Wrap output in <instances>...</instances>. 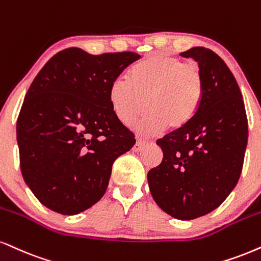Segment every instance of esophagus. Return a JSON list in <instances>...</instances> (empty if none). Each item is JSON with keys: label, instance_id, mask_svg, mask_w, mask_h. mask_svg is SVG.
I'll list each match as a JSON object with an SVG mask.
<instances>
[{"label": "esophagus", "instance_id": "obj_1", "mask_svg": "<svg viewBox=\"0 0 261 261\" xmlns=\"http://www.w3.org/2000/svg\"><path fill=\"white\" fill-rule=\"evenodd\" d=\"M146 144H147V142H144V141H142V140H139L136 143L134 144L133 150L134 152H140V150H142L144 147H146Z\"/></svg>", "mask_w": 261, "mask_h": 261}]
</instances>
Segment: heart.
<instances>
[{"instance_id": "1", "label": "heart", "mask_w": 261, "mask_h": 261, "mask_svg": "<svg viewBox=\"0 0 261 261\" xmlns=\"http://www.w3.org/2000/svg\"><path fill=\"white\" fill-rule=\"evenodd\" d=\"M205 85L202 71L180 59L154 55L130 70V79L118 76L109 86V102L117 118L130 125L148 114L137 130L143 135L180 130L194 118L203 102Z\"/></svg>"}]
</instances>
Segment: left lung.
I'll return each instance as SVG.
<instances>
[{
  "label": "left lung",
  "mask_w": 261,
  "mask_h": 261,
  "mask_svg": "<svg viewBox=\"0 0 261 261\" xmlns=\"http://www.w3.org/2000/svg\"><path fill=\"white\" fill-rule=\"evenodd\" d=\"M180 56L198 63L203 102L186 126L156 141L163 161L147 178L159 208L178 220H193L215 210L236 187L248 120L237 81L215 52L193 47Z\"/></svg>",
  "instance_id": "8db88e82"
}]
</instances>
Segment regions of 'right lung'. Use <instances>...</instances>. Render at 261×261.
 Listing matches in <instances>:
<instances>
[{
    "label": "right lung",
    "mask_w": 261,
    "mask_h": 261,
    "mask_svg": "<svg viewBox=\"0 0 261 261\" xmlns=\"http://www.w3.org/2000/svg\"><path fill=\"white\" fill-rule=\"evenodd\" d=\"M140 58L70 47L53 56L30 85L17 121L20 170L48 209L79 214L106 193L113 163L136 142L113 112L109 86Z\"/></svg>",
    "instance_id": "right-lung-1"
}]
</instances>
